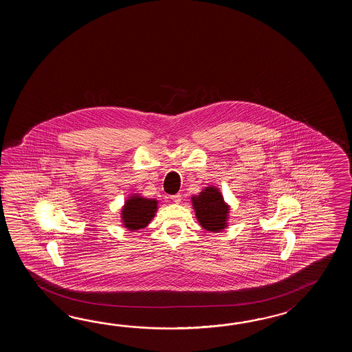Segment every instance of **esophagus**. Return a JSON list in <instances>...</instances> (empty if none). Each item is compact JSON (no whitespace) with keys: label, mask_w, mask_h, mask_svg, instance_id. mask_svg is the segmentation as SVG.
Instances as JSON below:
<instances>
[{"label":"esophagus","mask_w":352,"mask_h":352,"mask_svg":"<svg viewBox=\"0 0 352 352\" xmlns=\"http://www.w3.org/2000/svg\"><path fill=\"white\" fill-rule=\"evenodd\" d=\"M171 199H173V201L175 202V204H179L181 200H182V196L179 194L173 195V196H171Z\"/></svg>","instance_id":"34e87169"}]
</instances>
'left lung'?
I'll return each mask as SVG.
<instances>
[{
  "mask_svg": "<svg viewBox=\"0 0 352 352\" xmlns=\"http://www.w3.org/2000/svg\"><path fill=\"white\" fill-rule=\"evenodd\" d=\"M191 204L197 223L205 230L221 232L229 226L230 205L217 186L204 187L197 195L191 196Z\"/></svg>",
  "mask_w": 352,
  "mask_h": 352,
  "instance_id": "1",
  "label": "left lung"
}]
</instances>
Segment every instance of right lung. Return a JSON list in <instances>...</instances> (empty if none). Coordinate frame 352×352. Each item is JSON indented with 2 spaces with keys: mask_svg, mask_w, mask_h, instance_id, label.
Wrapping results in <instances>:
<instances>
[{
  "mask_svg": "<svg viewBox=\"0 0 352 352\" xmlns=\"http://www.w3.org/2000/svg\"><path fill=\"white\" fill-rule=\"evenodd\" d=\"M158 210L156 199H147L140 194H131L120 208V223L129 230L137 232L148 226Z\"/></svg>",
  "mask_w": 352,
  "mask_h": 352,
  "instance_id": "1",
  "label": "right lung"
}]
</instances>
